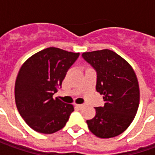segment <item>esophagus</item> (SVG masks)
<instances>
[{
    "label": "esophagus",
    "mask_w": 155,
    "mask_h": 155,
    "mask_svg": "<svg viewBox=\"0 0 155 155\" xmlns=\"http://www.w3.org/2000/svg\"><path fill=\"white\" fill-rule=\"evenodd\" d=\"M75 106H76V108H79V109H82V108L84 107V104H76Z\"/></svg>",
    "instance_id": "34e87169"
}]
</instances>
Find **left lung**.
I'll return each mask as SVG.
<instances>
[{
	"mask_svg": "<svg viewBox=\"0 0 155 155\" xmlns=\"http://www.w3.org/2000/svg\"><path fill=\"white\" fill-rule=\"evenodd\" d=\"M97 72L96 89L103 95L104 105L87 120L89 130L101 138L120 134L132 123L139 105V86L131 66L113 51L105 49L82 54Z\"/></svg>",
	"mask_w": 155,
	"mask_h": 155,
	"instance_id": "8db88e82",
	"label": "left lung"
}]
</instances>
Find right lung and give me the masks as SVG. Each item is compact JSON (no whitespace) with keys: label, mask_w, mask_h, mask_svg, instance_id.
Returning a JSON list of instances; mask_svg holds the SVG:
<instances>
[{"label":"right lung","mask_w":155,"mask_h":155,"mask_svg":"<svg viewBox=\"0 0 155 155\" xmlns=\"http://www.w3.org/2000/svg\"><path fill=\"white\" fill-rule=\"evenodd\" d=\"M80 55L56 47L38 52L21 66L15 83V101L26 124L36 132L50 134L65 126L74 111L70 104L53 95Z\"/></svg>","instance_id":"1"}]
</instances>
